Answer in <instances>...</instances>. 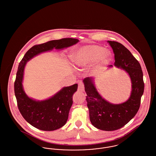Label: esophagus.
I'll return each mask as SVG.
<instances>
[{"label":"esophagus","mask_w":156,"mask_h":156,"mask_svg":"<svg viewBox=\"0 0 156 156\" xmlns=\"http://www.w3.org/2000/svg\"><path fill=\"white\" fill-rule=\"evenodd\" d=\"M78 90H80V91H82V92L84 91V85H83L82 82H80V83H79Z\"/></svg>","instance_id":"obj_1"}]
</instances>
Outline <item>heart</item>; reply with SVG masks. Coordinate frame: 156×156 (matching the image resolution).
Wrapping results in <instances>:
<instances>
[{"mask_svg": "<svg viewBox=\"0 0 156 156\" xmlns=\"http://www.w3.org/2000/svg\"><path fill=\"white\" fill-rule=\"evenodd\" d=\"M111 53L99 45L83 46L71 55V59L77 67H85L94 62V68L99 69L109 62Z\"/></svg>", "mask_w": 156, "mask_h": 156, "instance_id": "obj_1", "label": "heart"}]
</instances>
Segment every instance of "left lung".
<instances>
[{
	"mask_svg": "<svg viewBox=\"0 0 156 156\" xmlns=\"http://www.w3.org/2000/svg\"><path fill=\"white\" fill-rule=\"evenodd\" d=\"M108 42L115 54L114 65L125 70L131 79L130 97L122 104H111L98 92L92 77L85 78L83 82L91 123L98 129L113 131L125 126L136 115L140 108L144 84L140 64L130 51L117 41Z\"/></svg>",
	"mask_w": 156,
	"mask_h": 156,
	"instance_id": "1",
	"label": "left lung"
}]
</instances>
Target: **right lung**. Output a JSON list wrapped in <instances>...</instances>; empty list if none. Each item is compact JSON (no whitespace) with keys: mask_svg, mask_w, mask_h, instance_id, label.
Masks as SVG:
<instances>
[{"mask_svg":"<svg viewBox=\"0 0 156 156\" xmlns=\"http://www.w3.org/2000/svg\"><path fill=\"white\" fill-rule=\"evenodd\" d=\"M76 38H64L35 45L25 54L19 63L14 85L17 106L23 117L31 125L44 131L58 129L67 122L69 112L73 105V95L78 88L75 83L64 87L53 97L44 101H36L26 94L22 82L24 67L28 61L41 52L62 49L76 44Z\"/></svg>","mask_w":156,"mask_h":156,"instance_id":"right-lung-1","label":"right lung"}]
</instances>
